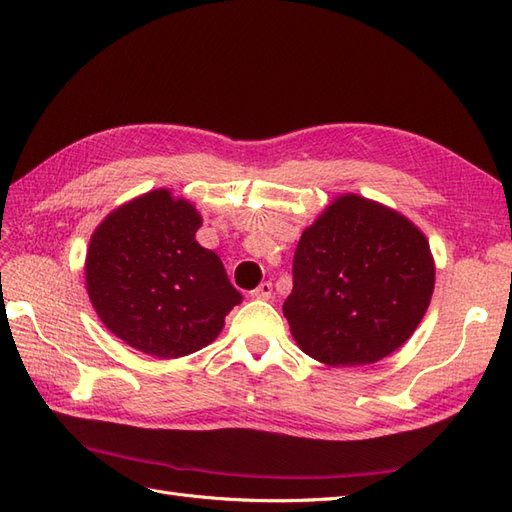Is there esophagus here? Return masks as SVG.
<instances>
[{
  "mask_svg": "<svg viewBox=\"0 0 512 512\" xmlns=\"http://www.w3.org/2000/svg\"><path fill=\"white\" fill-rule=\"evenodd\" d=\"M252 297L260 301H269L273 297V284L271 282H262L256 290H252Z\"/></svg>",
  "mask_w": 512,
  "mask_h": 512,
  "instance_id": "34e87169",
  "label": "esophagus"
}]
</instances>
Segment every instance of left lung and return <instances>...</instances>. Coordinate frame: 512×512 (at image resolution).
<instances>
[{"instance_id": "1", "label": "left lung", "mask_w": 512, "mask_h": 512, "mask_svg": "<svg viewBox=\"0 0 512 512\" xmlns=\"http://www.w3.org/2000/svg\"><path fill=\"white\" fill-rule=\"evenodd\" d=\"M284 316L297 346L331 367L382 361L421 324L436 284L423 230L359 194H342L301 235Z\"/></svg>"}]
</instances>
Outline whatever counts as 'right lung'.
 <instances>
[{
	"label": "right lung",
	"mask_w": 512,
	"mask_h": 512,
	"mask_svg": "<svg viewBox=\"0 0 512 512\" xmlns=\"http://www.w3.org/2000/svg\"><path fill=\"white\" fill-rule=\"evenodd\" d=\"M203 218L166 188L128 200L89 239L85 286L104 327L156 359L209 346L243 301L220 256L196 241Z\"/></svg>",
	"instance_id": "1"
}]
</instances>
